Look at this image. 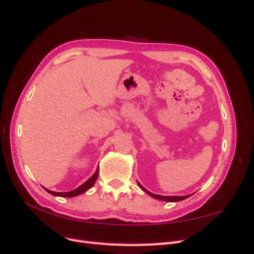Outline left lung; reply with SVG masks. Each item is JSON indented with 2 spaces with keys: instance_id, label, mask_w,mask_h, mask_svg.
<instances>
[{
  "instance_id": "1",
  "label": "left lung",
  "mask_w": 254,
  "mask_h": 254,
  "mask_svg": "<svg viewBox=\"0 0 254 254\" xmlns=\"http://www.w3.org/2000/svg\"><path fill=\"white\" fill-rule=\"evenodd\" d=\"M139 184V187L144 190V191H146V193H147L149 196H151L152 198H156V199H159V200H164V201H181V200H183V199H186V198H188V197H190V196H161V195H156V194H152V193H150V191H148L147 190H145L140 183H137Z\"/></svg>"
}]
</instances>
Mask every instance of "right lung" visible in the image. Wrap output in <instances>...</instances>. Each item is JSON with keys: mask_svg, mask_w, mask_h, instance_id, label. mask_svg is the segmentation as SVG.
<instances>
[{"mask_svg": "<svg viewBox=\"0 0 254 254\" xmlns=\"http://www.w3.org/2000/svg\"><path fill=\"white\" fill-rule=\"evenodd\" d=\"M97 176H98V168L96 170V172L94 173V175L91 177L90 179H88L86 182H84L82 186H80L79 188H77L74 190H71V191H67V193H56V191H52V190H49L45 189V190L49 191L50 194L54 195V196H60V197H74V196H77V195H80L82 193H84V191L88 190L90 188L93 187V184L95 183L96 179H97Z\"/></svg>", "mask_w": 254, "mask_h": 254, "instance_id": "obj_1", "label": "right lung"}]
</instances>
